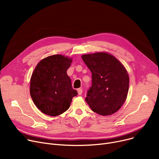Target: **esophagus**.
Instances as JSON below:
<instances>
[{"instance_id": "34e87169", "label": "esophagus", "mask_w": 159, "mask_h": 159, "mask_svg": "<svg viewBox=\"0 0 159 159\" xmlns=\"http://www.w3.org/2000/svg\"><path fill=\"white\" fill-rule=\"evenodd\" d=\"M77 92H78V95H81L82 93V89L81 88H79L77 89Z\"/></svg>"}]
</instances>
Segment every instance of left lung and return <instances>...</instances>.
Listing matches in <instances>:
<instances>
[{"mask_svg": "<svg viewBox=\"0 0 159 159\" xmlns=\"http://www.w3.org/2000/svg\"><path fill=\"white\" fill-rule=\"evenodd\" d=\"M82 58L92 73V84L86 102L99 115L115 113L123 105L128 93L129 79L126 68L108 53L86 54Z\"/></svg>", "mask_w": 159, "mask_h": 159, "instance_id": "obj_1", "label": "left lung"}]
</instances>
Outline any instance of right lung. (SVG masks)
Masks as SVG:
<instances>
[{
	"label": "right lung",
	"mask_w": 159,
	"mask_h": 159,
	"mask_svg": "<svg viewBox=\"0 0 159 159\" xmlns=\"http://www.w3.org/2000/svg\"><path fill=\"white\" fill-rule=\"evenodd\" d=\"M72 58L62 55L49 56L41 60L30 80V95L33 102L43 113L52 116L65 112L72 98L77 95L73 89L67 70Z\"/></svg>",
	"instance_id": "add662e5"
}]
</instances>
